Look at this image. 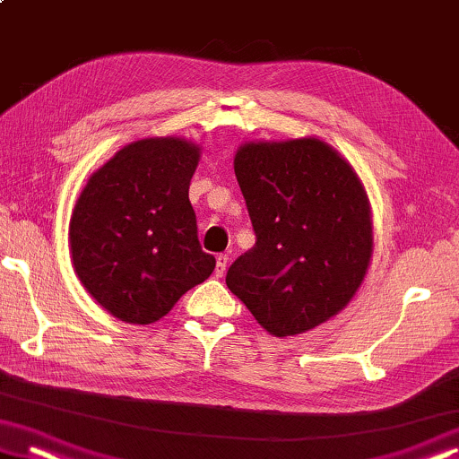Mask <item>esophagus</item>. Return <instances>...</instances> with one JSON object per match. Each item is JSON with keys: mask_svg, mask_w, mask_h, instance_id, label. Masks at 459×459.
Instances as JSON below:
<instances>
[{"mask_svg": "<svg viewBox=\"0 0 459 459\" xmlns=\"http://www.w3.org/2000/svg\"><path fill=\"white\" fill-rule=\"evenodd\" d=\"M227 268H229V255L227 253H221V255L216 257V276H224Z\"/></svg>", "mask_w": 459, "mask_h": 459, "instance_id": "obj_1", "label": "esophagus"}]
</instances>
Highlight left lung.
<instances>
[{
  "label": "left lung",
  "mask_w": 459,
  "mask_h": 459,
  "mask_svg": "<svg viewBox=\"0 0 459 459\" xmlns=\"http://www.w3.org/2000/svg\"><path fill=\"white\" fill-rule=\"evenodd\" d=\"M235 175L255 245L227 286L272 336L305 333L351 303L373 253L367 191L338 150L317 138L247 142Z\"/></svg>",
  "instance_id": "left-lung-1"
}]
</instances>
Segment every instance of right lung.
Instances as JSON below:
<instances>
[{
	"label": "right lung",
	"mask_w": 459,
	"mask_h": 459,
	"mask_svg": "<svg viewBox=\"0 0 459 459\" xmlns=\"http://www.w3.org/2000/svg\"><path fill=\"white\" fill-rule=\"evenodd\" d=\"M200 146L146 138L91 175L70 221L72 264L92 299L126 324H154L216 259L197 241L189 183Z\"/></svg>",
	"instance_id": "1"
}]
</instances>
